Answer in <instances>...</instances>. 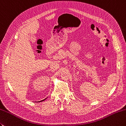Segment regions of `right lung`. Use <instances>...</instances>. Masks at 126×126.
Wrapping results in <instances>:
<instances>
[{
  "label": "right lung",
  "instance_id": "obj_1",
  "mask_svg": "<svg viewBox=\"0 0 126 126\" xmlns=\"http://www.w3.org/2000/svg\"><path fill=\"white\" fill-rule=\"evenodd\" d=\"M46 98H45V99H44V100H41V101H39V102H43V101H44V100H45V99H46Z\"/></svg>",
  "mask_w": 126,
  "mask_h": 126
}]
</instances>
